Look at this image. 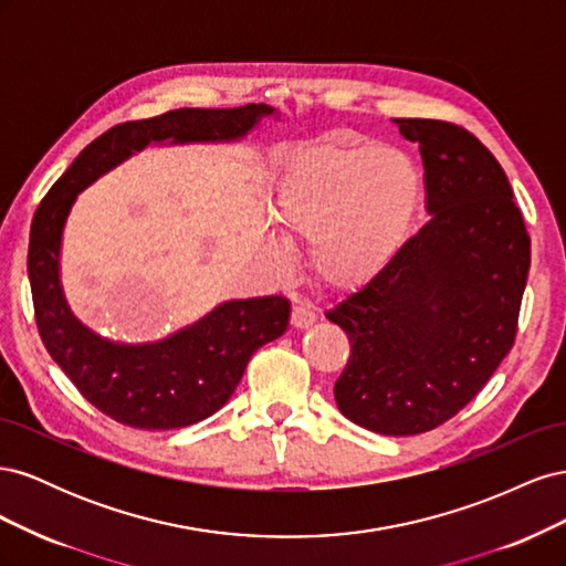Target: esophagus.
I'll use <instances>...</instances> for the list:
<instances>
[{
	"label": "esophagus",
	"instance_id": "esophagus-1",
	"mask_svg": "<svg viewBox=\"0 0 566 566\" xmlns=\"http://www.w3.org/2000/svg\"><path fill=\"white\" fill-rule=\"evenodd\" d=\"M316 321V314H314V310L310 304H304V302H295V306H293V325L295 328H310V325Z\"/></svg>",
	"mask_w": 566,
	"mask_h": 566
}]
</instances>
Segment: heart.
Masks as SVG:
<instances>
[{"instance_id":"heart-1","label":"heart","mask_w":566,"mask_h":566,"mask_svg":"<svg viewBox=\"0 0 566 566\" xmlns=\"http://www.w3.org/2000/svg\"><path fill=\"white\" fill-rule=\"evenodd\" d=\"M422 179L399 148L321 144L297 150L273 184L271 214L312 241V266L333 287L368 283L397 256L420 208ZM283 260V245L269 243Z\"/></svg>"}]
</instances>
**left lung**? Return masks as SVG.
Returning a JSON list of instances; mask_svg holds the SVG:
<instances>
[{"label":"left lung","mask_w":566,"mask_h":566,"mask_svg":"<svg viewBox=\"0 0 566 566\" xmlns=\"http://www.w3.org/2000/svg\"><path fill=\"white\" fill-rule=\"evenodd\" d=\"M394 123L420 146L432 217L325 318L352 345L339 413L410 437L465 408L515 345L531 241L503 167L474 134L443 119Z\"/></svg>","instance_id":"left-lung-1"}]
</instances>
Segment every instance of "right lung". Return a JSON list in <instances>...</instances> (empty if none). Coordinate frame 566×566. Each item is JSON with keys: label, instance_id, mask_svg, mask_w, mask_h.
Here are the masks:
<instances>
[{"label": "right lung", "instance_id": "1", "mask_svg": "<svg viewBox=\"0 0 566 566\" xmlns=\"http://www.w3.org/2000/svg\"><path fill=\"white\" fill-rule=\"evenodd\" d=\"M276 115L266 104L179 108L123 123L84 148L51 186L30 227L28 279L51 358L101 413L136 430H177L210 418L241 382L250 356L287 331L281 295L231 300L158 342L123 345L75 318L61 285V238L77 196L150 144L241 142Z\"/></svg>", "mask_w": 566, "mask_h": 566}]
</instances>
